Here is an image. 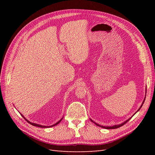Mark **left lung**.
Instances as JSON below:
<instances>
[{"label": "left lung", "instance_id": "obj_1", "mask_svg": "<svg viewBox=\"0 0 155 155\" xmlns=\"http://www.w3.org/2000/svg\"><path fill=\"white\" fill-rule=\"evenodd\" d=\"M144 101L145 100H143V104H142V105H141V107H140V109L138 110V111L140 109H141V107H142V105H143V103H144ZM130 118H129V120H126L125 121H124V123H122V124H120V125H113V126H112V127H105V126H102V125H98V124H97L96 123H95L94 122V121H92V120H91V121H92V122H94V123L96 125H97V126H99V127H102V128H104V129H117V128H118V127H121V126H122V125H124V124H125L127 122V121L130 119Z\"/></svg>", "mask_w": 155, "mask_h": 155}]
</instances>
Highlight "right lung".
Listing matches in <instances>:
<instances>
[{
    "instance_id": "obj_1",
    "label": "right lung",
    "mask_w": 155,
    "mask_h": 155,
    "mask_svg": "<svg viewBox=\"0 0 155 155\" xmlns=\"http://www.w3.org/2000/svg\"><path fill=\"white\" fill-rule=\"evenodd\" d=\"M22 116L23 117V118H24L25 120H26V121H27V122H28L30 124H31V125H34V126H35V127H41V128H47V127H53V126H55V125H58V124H59V122L61 121L62 120V119H61L59 121H58L57 123L56 124H54V125H51V126H44V125H39V124H34V123H31V122H30V121H29L28 120H27L24 116H23L22 115Z\"/></svg>"
}]
</instances>
